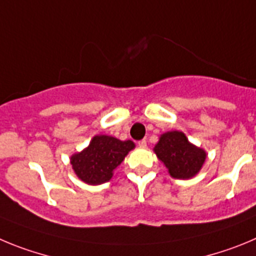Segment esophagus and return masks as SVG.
Wrapping results in <instances>:
<instances>
[{"mask_svg":"<svg viewBox=\"0 0 256 256\" xmlns=\"http://www.w3.org/2000/svg\"><path fill=\"white\" fill-rule=\"evenodd\" d=\"M138 145H139L140 148H145V146H146V140L145 139L140 140V142H138Z\"/></svg>","mask_w":256,"mask_h":256,"instance_id":"esophagus-1","label":"esophagus"}]
</instances>
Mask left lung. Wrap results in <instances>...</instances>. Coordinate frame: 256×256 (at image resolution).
I'll list each match as a JSON object with an SVG mask.
<instances>
[{
	"label": "left lung",
	"instance_id": "1",
	"mask_svg": "<svg viewBox=\"0 0 256 256\" xmlns=\"http://www.w3.org/2000/svg\"><path fill=\"white\" fill-rule=\"evenodd\" d=\"M154 152L168 168L170 174L181 180L195 176L206 158V152L190 144L181 131L163 134Z\"/></svg>",
	"mask_w": 256,
	"mask_h": 256
}]
</instances>
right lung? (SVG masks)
Instances as JSON below:
<instances>
[{
  "label": "right lung",
  "instance_id": "1",
  "mask_svg": "<svg viewBox=\"0 0 256 256\" xmlns=\"http://www.w3.org/2000/svg\"><path fill=\"white\" fill-rule=\"evenodd\" d=\"M134 146L131 140L121 142L114 136L98 135L93 138L88 148L71 156V164L84 182L100 185L111 180L114 168L121 164Z\"/></svg>",
  "mask_w": 256,
  "mask_h": 256
}]
</instances>
